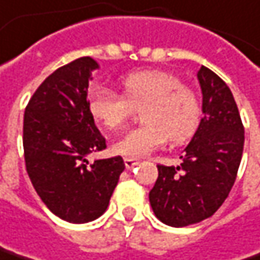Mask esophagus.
Segmentation results:
<instances>
[{
    "instance_id": "obj_1",
    "label": "esophagus",
    "mask_w": 260,
    "mask_h": 260,
    "mask_svg": "<svg viewBox=\"0 0 260 260\" xmlns=\"http://www.w3.org/2000/svg\"><path fill=\"white\" fill-rule=\"evenodd\" d=\"M140 162L137 160V159H129V157H125V167L128 168V170H132L134 167H137Z\"/></svg>"
}]
</instances>
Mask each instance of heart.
<instances>
[{"label": "heart", "instance_id": "1", "mask_svg": "<svg viewBox=\"0 0 260 260\" xmlns=\"http://www.w3.org/2000/svg\"><path fill=\"white\" fill-rule=\"evenodd\" d=\"M122 95L96 87L89 93L90 116L110 131L122 129L134 110H141L143 126L113 144V152L141 159L167 144L183 143L198 129L201 106L197 93L177 76L160 70L135 71L120 79Z\"/></svg>", "mask_w": 260, "mask_h": 260}]
</instances>
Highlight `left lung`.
<instances>
[{
    "label": "left lung",
    "mask_w": 260,
    "mask_h": 260,
    "mask_svg": "<svg viewBox=\"0 0 260 260\" xmlns=\"http://www.w3.org/2000/svg\"><path fill=\"white\" fill-rule=\"evenodd\" d=\"M198 80L204 117L180 167L157 165L149 193L154 216L174 228L198 223L219 210L235 183L244 147V126L231 89L207 67H201Z\"/></svg>",
    "instance_id": "obj_1"
}]
</instances>
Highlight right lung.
I'll return each instance as SVG.
<instances>
[{
  "mask_svg": "<svg viewBox=\"0 0 260 260\" xmlns=\"http://www.w3.org/2000/svg\"><path fill=\"white\" fill-rule=\"evenodd\" d=\"M96 68L89 56L58 68L38 86L23 116L26 173L47 208L70 223L98 219L125 170L120 156L86 159L107 147L87 108Z\"/></svg>",
  "mask_w": 260,
  "mask_h": 260,
  "instance_id": "1",
  "label": "right lung"
}]
</instances>
